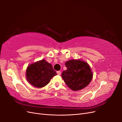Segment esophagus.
<instances>
[{"instance_id":"esophagus-1","label":"esophagus","mask_w":122,"mask_h":122,"mask_svg":"<svg viewBox=\"0 0 122 122\" xmlns=\"http://www.w3.org/2000/svg\"><path fill=\"white\" fill-rule=\"evenodd\" d=\"M56 73H57V75H61V71H57V72H56Z\"/></svg>"}]
</instances>
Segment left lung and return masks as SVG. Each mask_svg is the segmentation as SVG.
Listing matches in <instances>:
<instances>
[{"label": "left lung", "instance_id": "left-lung-1", "mask_svg": "<svg viewBox=\"0 0 122 122\" xmlns=\"http://www.w3.org/2000/svg\"><path fill=\"white\" fill-rule=\"evenodd\" d=\"M67 70L61 77L67 86L73 91H79L87 86L93 78V72L87 62L80 60L66 62Z\"/></svg>", "mask_w": 122, "mask_h": 122}]
</instances>
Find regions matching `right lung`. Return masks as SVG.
I'll return each instance as SVG.
<instances>
[{
  "label": "right lung",
  "mask_w": 122,
  "mask_h": 122,
  "mask_svg": "<svg viewBox=\"0 0 122 122\" xmlns=\"http://www.w3.org/2000/svg\"><path fill=\"white\" fill-rule=\"evenodd\" d=\"M57 75L52 66L45 60L34 62L28 66L26 77L28 82L35 87L46 86L52 77Z\"/></svg>",
  "instance_id": "add662e5"
}]
</instances>
